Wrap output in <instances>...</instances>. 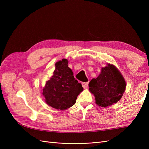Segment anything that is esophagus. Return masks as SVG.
<instances>
[{
	"label": "esophagus",
	"mask_w": 149,
	"mask_h": 149,
	"mask_svg": "<svg viewBox=\"0 0 149 149\" xmlns=\"http://www.w3.org/2000/svg\"><path fill=\"white\" fill-rule=\"evenodd\" d=\"M82 86L83 87L84 89L87 88L88 86V82H84L82 83Z\"/></svg>",
	"instance_id": "obj_1"
}]
</instances>
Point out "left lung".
Returning <instances> with one entry per match:
<instances>
[{
  "label": "left lung",
  "instance_id": "1",
  "mask_svg": "<svg viewBox=\"0 0 149 149\" xmlns=\"http://www.w3.org/2000/svg\"><path fill=\"white\" fill-rule=\"evenodd\" d=\"M89 90L95 97L96 104L106 107L119 101L126 87L125 81L113 65L107 64L101 68L97 77L89 83Z\"/></svg>",
  "mask_w": 149,
  "mask_h": 149
}]
</instances>
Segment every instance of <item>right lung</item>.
Wrapping results in <instances>:
<instances>
[{
  "instance_id": "right-lung-1",
  "label": "right lung",
  "mask_w": 149,
  "mask_h": 149,
  "mask_svg": "<svg viewBox=\"0 0 149 149\" xmlns=\"http://www.w3.org/2000/svg\"><path fill=\"white\" fill-rule=\"evenodd\" d=\"M68 64L66 59L56 62L52 77L43 89L46 103L56 109L65 110L73 106L79 93L83 91L81 84L74 78Z\"/></svg>"
}]
</instances>
